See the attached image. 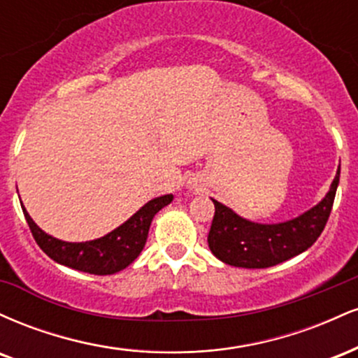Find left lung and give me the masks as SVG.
<instances>
[{
	"instance_id": "1",
	"label": "left lung",
	"mask_w": 358,
	"mask_h": 358,
	"mask_svg": "<svg viewBox=\"0 0 358 358\" xmlns=\"http://www.w3.org/2000/svg\"><path fill=\"white\" fill-rule=\"evenodd\" d=\"M340 168L330 192L316 207L282 224H254L212 200L215 213L208 232V248L222 262L237 268L262 269L305 252L323 232L334 208Z\"/></svg>"
}]
</instances>
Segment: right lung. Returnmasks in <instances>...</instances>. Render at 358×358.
Instances as JSON below:
<instances>
[{"label":"right lung","instance_id":"add662e5","mask_svg":"<svg viewBox=\"0 0 358 358\" xmlns=\"http://www.w3.org/2000/svg\"><path fill=\"white\" fill-rule=\"evenodd\" d=\"M171 200H173V195L158 196V199L148 202L145 207L139 208L116 231L109 232L108 236L101 237V239L79 242V244L64 242L48 236L31 220L24 207L23 213L31 236L48 257L59 264L69 266V268L82 271V273L104 276V274H114L127 268L139 256V252L146 244L151 220H153L156 212L162 210Z\"/></svg>","mask_w":358,"mask_h":358}]
</instances>
